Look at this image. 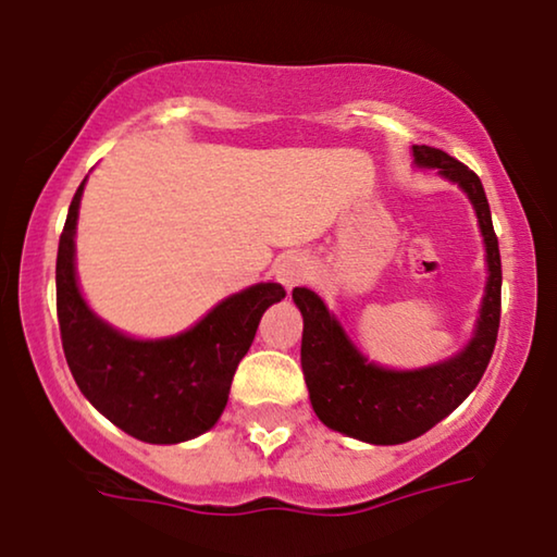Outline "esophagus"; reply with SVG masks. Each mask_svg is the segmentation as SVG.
Segmentation results:
<instances>
[{
  "label": "esophagus",
  "mask_w": 557,
  "mask_h": 557,
  "mask_svg": "<svg viewBox=\"0 0 557 557\" xmlns=\"http://www.w3.org/2000/svg\"><path fill=\"white\" fill-rule=\"evenodd\" d=\"M311 259H308L302 251H293V255L283 257L274 267V277L277 283L285 287V290H293V287L306 285L311 280Z\"/></svg>",
  "instance_id": "esophagus-1"
}]
</instances>
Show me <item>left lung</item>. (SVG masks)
<instances>
[{
	"mask_svg": "<svg viewBox=\"0 0 557 557\" xmlns=\"http://www.w3.org/2000/svg\"><path fill=\"white\" fill-rule=\"evenodd\" d=\"M411 157L419 169H434L466 193L481 228L488 277L466 347L424 368H383L351 342L319 293L308 287L293 290V302L302 315L300 368L315 417L334 432L368 445H404L449 417L481 383L502 319V257L481 180L432 146H411Z\"/></svg>",
	"mask_w": 557,
	"mask_h": 557,
	"instance_id": "8db88e82",
	"label": "left lung"
}]
</instances>
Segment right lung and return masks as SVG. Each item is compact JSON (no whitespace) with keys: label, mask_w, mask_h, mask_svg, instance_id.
<instances>
[{"label":"right lung","mask_w":557,"mask_h":557,"mask_svg":"<svg viewBox=\"0 0 557 557\" xmlns=\"http://www.w3.org/2000/svg\"><path fill=\"white\" fill-rule=\"evenodd\" d=\"M87 177L69 206L55 257V306L69 370L104 419L149 445H177L215 426L262 313L283 285L257 283L228 295L193 326L138 339L100 319L76 277V221Z\"/></svg>","instance_id":"obj_1"}]
</instances>
